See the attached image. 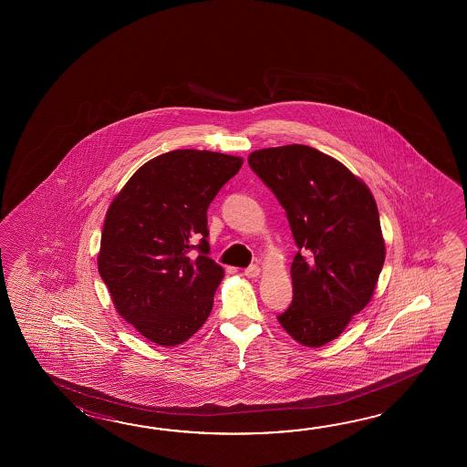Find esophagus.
<instances>
[{
  "instance_id": "1",
  "label": "esophagus",
  "mask_w": 467,
  "mask_h": 467,
  "mask_svg": "<svg viewBox=\"0 0 467 467\" xmlns=\"http://www.w3.org/2000/svg\"><path fill=\"white\" fill-rule=\"evenodd\" d=\"M244 275L247 278H257L260 275V267L258 265H250V267L245 268Z\"/></svg>"
}]
</instances>
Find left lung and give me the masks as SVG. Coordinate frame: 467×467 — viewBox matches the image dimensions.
<instances>
[{
  "label": "left lung",
  "mask_w": 467,
  "mask_h": 467,
  "mask_svg": "<svg viewBox=\"0 0 467 467\" xmlns=\"http://www.w3.org/2000/svg\"><path fill=\"white\" fill-rule=\"evenodd\" d=\"M248 165L287 212L298 247L294 300L278 322L298 344L320 348L374 296L386 260L378 203L346 165L312 147L255 150Z\"/></svg>",
  "instance_id": "1"
}]
</instances>
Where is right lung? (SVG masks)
<instances>
[{
  "label": "right lung",
  "mask_w": 467,
  "mask_h": 467,
  "mask_svg": "<svg viewBox=\"0 0 467 467\" xmlns=\"http://www.w3.org/2000/svg\"><path fill=\"white\" fill-rule=\"evenodd\" d=\"M242 163L173 150L141 165L109 203L99 277L119 316L157 346L183 344L209 318L223 268L209 257L207 209Z\"/></svg>",
  "instance_id": "add662e5"
}]
</instances>
